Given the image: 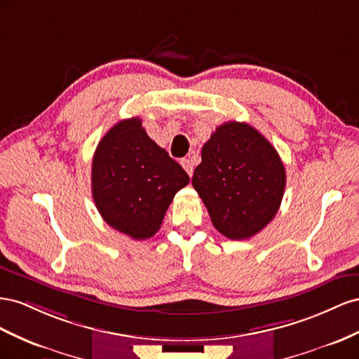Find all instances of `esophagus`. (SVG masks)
<instances>
[{
    "label": "esophagus",
    "instance_id": "obj_1",
    "mask_svg": "<svg viewBox=\"0 0 359 359\" xmlns=\"http://www.w3.org/2000/svg\"><path fill=\"white\" fill-rule=\"evenodd\" d=\"M180 163H182V167L185 168V171L189 174V176H192V172H194V162H192V159L185 158V159L180 161Z\"/></svg>",
    "mask_w": 359,
    "mask_h": 359
}]
</instances>
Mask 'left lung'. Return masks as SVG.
Here are the masks:
<instances>
[{"label":"left lung","mask_w":359,"mask_h":359,"mask_svg":"<svg viewBox=\"0 0 359 359\" xmlns=\"http://www.w3.org/2000/svg\"><path fill=\"white\" fill-rule=\"evenodd\" d=\"M192 187L213 227L225 238L243 241L263 230L278 212L285 170L278 151L257 129L227 121L203 146Z\"/></svg>","instance_id":"left-lung-1"}]
</instances>
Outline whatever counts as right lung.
Returning a JSON list of instances; mask_svg holds the SVG:
<instances>
[{
  "mask_svg": "<svg viewBox=\"0 0 359 359\" xmlns=\"http://www.w3.org/2000/svg\"><path fill=\"white\" fill-rule=\"evenodd\" d=\"M189 176L153 141L138 117L112 126L99 141L91 163V192L112 229L142 241L155 234Z\"/></svg>",
  "mask_w": 359,
  "mask_h": 359,
  "instance_id": "obj_1",
  "label": "right lung"
}]
</instances>
